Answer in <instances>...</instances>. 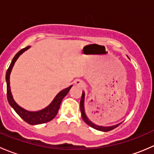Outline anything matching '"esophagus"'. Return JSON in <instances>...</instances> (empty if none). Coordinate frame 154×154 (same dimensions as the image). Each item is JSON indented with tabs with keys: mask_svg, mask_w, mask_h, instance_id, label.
Here are the masks:
<instances>
[{
	"mask_svg": "<svg viewBox=\"0 0 154 154\" xmlns=\"http://www.w3.org/2000/svg\"><path fill=\"white\" fill-rule=\"evenodd\" d=\"M76 84L80 85V86H83V83H82V81H80V80H77V81H76Z\"/></svg>",
	"mask_w": 154,
	"mask_h": 154,
	"instance_id": "34e87169",
	"label": "esophagus"
}]
</instances>
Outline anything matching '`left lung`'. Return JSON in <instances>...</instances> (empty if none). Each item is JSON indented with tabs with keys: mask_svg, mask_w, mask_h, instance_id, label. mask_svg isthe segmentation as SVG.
Wrapping results in <instances>:
<instances>
[{
	"mask_svg": "<svg viewBox=\"0 0 154 154\" xmlns=\"http://www.w3.org/2000/svg\"><path fill=\"white\" fill-rule=\"evenodd\" d=\"M84 102H85V92L84 91H83V94H82V97H81V100H80V111H81L82 118H83V121L86 122L87 125H89L90 127H91L92 128L95 129V130H100V131L107 132V131H110V130H113V129H115L116 127H117L118 126L120 125V124H118V125H116L109 126V127H103V126H99L97 125H95V124H94L92 122H91V121L88 119V118L87 117L86 112H85Z\"/></svg>",
	"mask_w": 154,
	"mask_h": 154,
	"instance_id": "obj_1",
	"label": "left lung"
}]
</instances>
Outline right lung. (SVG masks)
<instances>
[{
	"instance_id": "add662e5",
	"label": "right lung",
	"mask_w": 154,
	"mask_h": 154,
	"mask_svg": "<svg viewBox=\"0 0 154 154\" xmlns=\"http://www.w3.org/2000/svg\"><path fill=\"white\" fill-rule=\"evenodd\" d=\"M29 48H30V46H27V47H26L25 48H23L22 50L18 51V52L15 54L14 58L12 59V62H11L10 67L7 69V74H6V81H7V100H8L9 103H10V106L14 109V110L16 112L17 114H18L24 122H27V123H28L31 125H40V124L47 123V122H50V121H51L52 119H54V118H55L57 112H58V110L59 109H60L62 100H63V99L66 97V95L68 94V91H70L71 88L72 87V85L70 86L69 87H68V88H65V89L62 90L61 91H60V92L56 95V97H54V99L52 100V102H51L47 107H45V109H42L35 112H30L28 111V110L24 109V108L20 106L15 101V100L13 99V97H12L10 86V77L12 68H13L15 63L16 62V60H18L19 56L21 55L24 51L28 50Z\"/></svg>"
}]
</instances>
